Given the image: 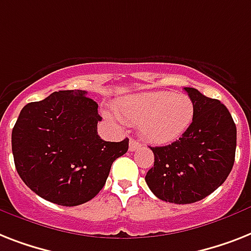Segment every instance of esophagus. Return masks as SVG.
<instances>
[{"mask_svg":"<svg viewBox=\"0 0 251 251\" xmlns=\"http://www.w3.org/2000/svg\"><path fill=\"white\" fill-rule=\"evenodd\" d=\"M140 148V143L138 142V140L135 139H130V144H129V150L131 151V152H134V151H138Z\"/></svg>","mask_w":251,"mask_h":251,"instance_id":"esophagus-1","label":"esophagus"}]
</instances>
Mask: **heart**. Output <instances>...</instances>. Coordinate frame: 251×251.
I'll list each match as a JSON object with an SVG mask.
<instances>
[{"mask_svg":"<svg viewBox=\"0 0 251 251\" xmlns=\"http://www.w3.org/2000/svg\"><path fill=\"white\" fill-rule=\"evenodd\" d=\"M116 119L138 125L140 135L152 144H169L187 131L195 116V104L184 94L148 91L126 97L115 104ZM107 117H111L107 113Z\"/></svg>","mask_w":251,"mask_h":251,"instance_id":"heart-1","label":"heart"}]
</instances>
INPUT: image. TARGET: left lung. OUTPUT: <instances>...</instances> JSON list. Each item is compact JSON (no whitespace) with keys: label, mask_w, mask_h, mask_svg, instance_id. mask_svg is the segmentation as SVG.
Masks as SVG:
<instances>
[{"label":"left lung","mask_w":251,"mask_h":251,"mask_svg":"<svg viewBox=\"0 0 251 251\" xmlns=\"http://www.w3.org/2000/svg\"><path fill=\"white\" fill-rule=\"evenodd\" d=\"M195 104L192 124L178 140L151 147L153 168L146 175L150 189L172 203H192L221 187L235 162L237 130L231 113L218 99L184 87Z\"/></svg>","instance_id":"8db88e82"}]
</instances>
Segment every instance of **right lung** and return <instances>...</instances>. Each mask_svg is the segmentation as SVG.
<instances>
[{"label":"right lung","instance_id":"1","mask_svg":"<svg viewBox=\"0 0 251 251\" xmlns=\"http://www.w3.org/2000/svg\"><path fill=\"white\" fill-rule=\"evenodd\" d=\"M83 90H60L20 111L11 134L16 172L36 195L62 206L97 196L129 139L98 135V104Z\"/></svg>","mask_w":251,"mask_h":251}]
</instances>
